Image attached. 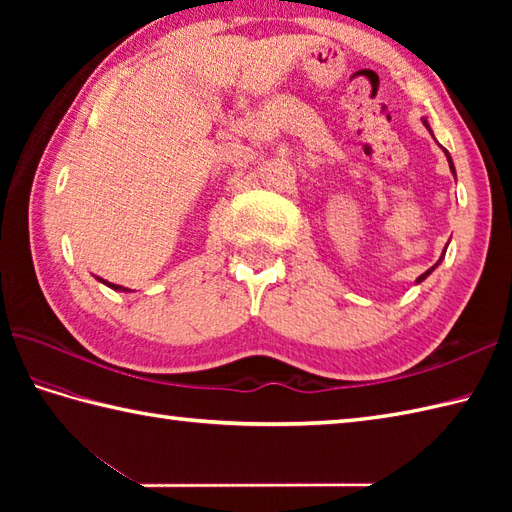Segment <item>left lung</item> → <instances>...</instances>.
Instances as JSON below:
<instances>
[{
	"instance_id": "1",
	"label": "left lung",
	"mask_w": 512,
	"mask_h": 512,
	"mask_svg": "<svg viewBox=\"0 0 512 512\" xmlns=\"http://www.w3.org/2000/svg\"><path fill=\"white\" fill-rule=\"evenodd\" d=\"M422 123H424V127H427V129H429V132H431V127H429V123H427V118H422ZM431 136H433V132H431ZM440 147H442V145H440ZM442 151H444V156H447V162H449V169H451V173H453V176H455V165H453V158H451V154H449V151H447V149H444V147H442ZM447 246H449V244H447ZM444 253H447V248H444V250H442V257L438 259V262H436V264H433V266H431V268L427 270V273H422V275H420V277L416 279V284H422V281H424V279H427V277H429V275L433 273V270H436V268H438V266L442 264V259H444Z\"/></svg>"
}]
</instances>
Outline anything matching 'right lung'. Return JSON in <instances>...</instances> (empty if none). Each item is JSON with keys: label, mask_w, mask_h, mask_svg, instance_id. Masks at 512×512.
I'll use <instances>...</instances> for the list:
<instances>
[{"label": "right lung", "mask_w": 512, "mask_h": 512, "mask_svg": "<svg viewBox=\"0 0 512 512\" xmlns=\"http://www.w3.org/2000/svg\"><path fill=\"white\" fill-rule=\"evenodd\" d=\"M96 281H101V284H105L107 288H112V290H118V292H129V288H123V286H116V284H110V281H105L103 277H96Z\"/></svg>", "instance_id": "add662e5"}]
</instances>
